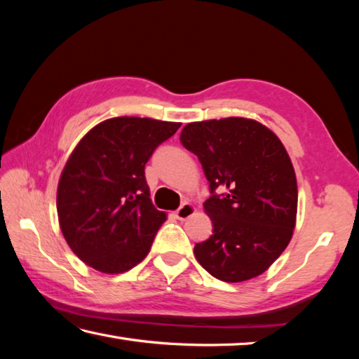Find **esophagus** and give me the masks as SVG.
<instances>
[{
  "label": "esophagus",
  "instance_id": "34e87169",
  "mask_svg": "<svg viewBox=\"0 0 359 359\" xmlns=\"http://www.w3.org/2000/svg\"><path fill=\"white\" fill-rule=\"evenodd\" d=\"M194 212H196V209H194V205L191 203H184L177 210H175V217H177L179 220H187V218H190Z\"/></svg>",
  "mask_w": 359,
  "mask_h": 359
}]
</instances>
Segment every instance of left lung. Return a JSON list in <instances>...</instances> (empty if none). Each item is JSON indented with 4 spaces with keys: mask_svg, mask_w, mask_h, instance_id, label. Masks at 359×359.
Here are the masks:
<instances>
[{
    "mask_svg": "<svg viewBox=\"0 0 359 359\" xmlns=\"http://www.w3.org/2000/svg\"><path fill=\"white\" fill-rule=\"evenodd\" d=\"M180 142L198 156L212 193L204 210L214 231L194 245L198 263L229 283L263 274L296 223V174L280 139L258 121L228 117L185 125Z\"/></svg>",
    "mask_w": 359,
    "mask_h": 359,
    "instance_id": "obj_1",
    "label": "left lung"
}]
</instances>
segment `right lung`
Here are the masks:
<instances>
[{
    "mask_svg": "<svg viewBox=\"0 0 359 359\" xmlns=\"http://www.w3.org/2000/svg\"><path fill=\"white\" fill-rule=\"evenodd\" d=\"M180 123L115 117L90 130L72 150L57 191L66 242L104 274L130 271L147 257L166 214L151 204L145 163Z\"/></svg>",
    "mask_w": 359,
    "mask_h": 359,
    "instance_id": "right-lung-1",
    "label": "right lung"
}]
</instances>
